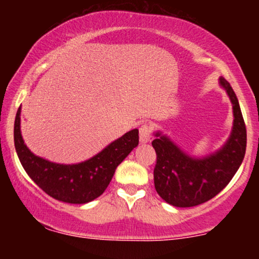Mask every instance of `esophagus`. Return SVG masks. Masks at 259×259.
Here are the masks:
<instances>
[{
    "label": "esophagus",
    "mask_w": 259,
    "mask_h": 259,
    "mask_svg": "<svg viewBox=\"0 0 259 259\" xmlns=\"http://www.w3.org/2000/svg\"><path fill=\"white\" fill-rule=\"evenodd\" d=\"M140 133V141L142 144H146L152 138V127H151L148 124H142L139 129Z\"/></svg>",
    "instance_id": "1"
}]
</instances>
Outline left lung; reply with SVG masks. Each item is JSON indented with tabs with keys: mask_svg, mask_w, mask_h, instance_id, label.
<instances>
[{
	"mask_svg": "<svg viewBox=\"0 0 259 259\" xmlns=\"http://www.w3.org/2000/svg\"><path fill=\"white\" fill-rule=\"evenodd\" d=\"M219 84L233 103L234 124L227 142L217 152L196 158L180 150L168 136L154 134V187L171 206L194 207L209 201L230 183L245 157L247 134L239 101L227 80L221 78Z\"/></svg>",
	"mask_w": 259,
	"mask_h": 259,
	"instance_id": "1",
	"label": "left lung"
}]
</instances>
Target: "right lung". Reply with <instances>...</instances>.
Masks as SVG:
<instances>
[{
  "instance_id": "add662e5",
  "label": "right lung",
  "mask_w": 259,
  "mask_h": 259,
  "mask_svg": "<svg viewBox=\"0 0 259 259\" xmlns=\"http://www.w3.org/2000/svg\"><path fill=\"white\" fill-rule=\"evenodd\" d=\"M139 145L134 129L111 142L96 156L76 164H59L35 156L20 133V107L14 121V146L26 174L47 195L67 203L82 204L105 192L118 165Z\"/></svg>"
}]
</instances>
